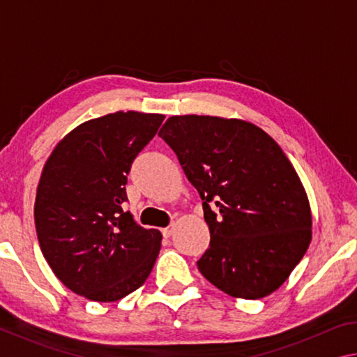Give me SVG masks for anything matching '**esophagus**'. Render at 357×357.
Returning a JSON list of instances; mask_svg holds the SVG:
<instances>
[{
	"instance_id": "34e87169",
	"label": "esophagus",
	"mask_w": 357,
	"mask_h": 357,
	"mask_svg": "<svg viewBox=\"0 0 357 357\" xmlns=\"http://www.w3.org/2000/svg\"><path fill=\"white\" fill-rule=\"evenodd\" d=\"M173 229H174V225H170V227L162 229V234H164V238H170L173 234Z\"/></svg>"
}]
</instances>
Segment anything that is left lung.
<instances>
[{
	"label": "left lung",
	"mask_w": 357,
	"mask_h": 357,
	"mask_svg": "<svg viewBox=\"0 0 357 357\" xmlns=\"http://www.w3.org/2000/svg\"><path fill=\"white\" fill-rule=\"evenodd\" d=\"M159 135L203 200L211 243L197 266L204 279L241 299L279 289L312 241L309 197L282 148L236 118L172 116Z\"/></svg>",
	"instance_id": "obj_1"
}]
</instances>
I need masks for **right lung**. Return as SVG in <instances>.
<instances>
[{
	"label": "right lung",
	"mask_w": 357,
	"mask_h": 357,
	"mask_svg": "<svg viewBox=\"0 0 357 357\" xmlns=\"http://www.w3.org/2000/svg\"><path fill=\"white\" fill-rule=\"evenodd\" d=\"M164 119L129 110L84 121L47 159L36 192V231L53 274L75 294L119 301L153 271L162 234L138 225L123 204L132 162Z\"/></svg>",
	"instance_id": "1"
}]
</instances>
